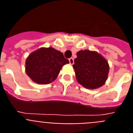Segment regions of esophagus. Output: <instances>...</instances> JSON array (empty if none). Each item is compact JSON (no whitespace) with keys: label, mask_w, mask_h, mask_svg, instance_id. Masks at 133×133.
I'll list each match as a JSON object with an SVG mask.
<instances>
[{"label":"esophagus","mask_w":133,"mask_h":133,"mask_svg":"<svg viewBox=\"0 0 133 133\" xmlns=\"http://www.w3.org/2000/svg\"><path fill=\"white\" fill-rule=\"evenodd\" d=\"M69 63H70V64H74V59H73V58H69Z\"/></svg>","instance_id":"esophagus-1"}]
</instances>
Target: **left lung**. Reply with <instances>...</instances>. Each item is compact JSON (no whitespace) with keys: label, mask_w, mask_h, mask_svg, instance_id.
I'll list each match as a JSON object with an SVG mask.
<instances>
[{"label":"left lung","mask_w":133,"mask_h":133,"mask_svg":"<svg viewBox=\"0 0 133 133\" xmlns=\"http://www.w3.org/2000/svg\"><path fill=\"white\" fill-rule=\"evenodd\" d=\"M72 66L78 83L86 89L102 87L108 78V61L98 52L89 50H80Z\"/></svg>","instance_id":"left-lung-1"}]
</instances>
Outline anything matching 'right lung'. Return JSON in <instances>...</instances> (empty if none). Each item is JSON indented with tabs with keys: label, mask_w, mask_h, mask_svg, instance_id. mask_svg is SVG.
Returning a JSON list of instances; mask_svg holds the SVG:
<instances>
[{
	"label": "right lung",
	"mask_w": 133,
	"mask_h": 133,
	"mask_svg": "<svg viewBox=\"0 0 133 133\" xmlns=\"http://www.w3.org/2000/svg\"><path fill=\"white\" fill-rule=\"evenodd\" d=\"M69 60L59 50L52 47L40 48L29 55L25 62V71L35 83L47 84L53 82Z\"/></svg>",
	"instance_id": "right-lung-1"
}]
</instances>
